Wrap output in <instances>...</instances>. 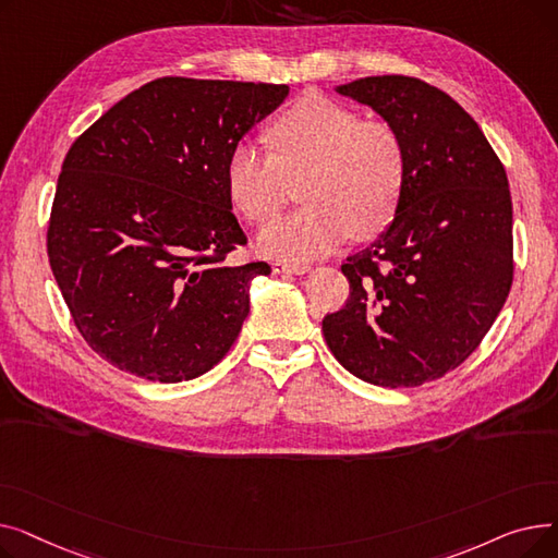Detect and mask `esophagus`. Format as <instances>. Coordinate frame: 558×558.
Masks as SVG:
<instances>
[{
  "label": "esophagus",
  "instance_id": "obj_1",
  "mask_svg": "<svg viewBox=\"0 0 558 558\" xmlns=\"http://www.w3.org/2000/svg\"><path fill=\"white\" fill-rule=\"evenodd\" d=\"M307 269H310L307 264H301V262H284V259L274 262L276 274H305Z\"/></svg>",
  "mask_w": 558,
  "mask_h": 558
}]
</instances>
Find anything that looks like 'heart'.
<instances>
[{
  "instance_id": "1",
  "label": "heart",
  "mask_w": 558,
  "mask_h": 558,
  "mask_svg": "<svg viewBox=\"0 0 558 558\" xmlns=\"http://www.w3.org/2000/svg\"><path fill=\"white\" fill-rule=\"evenodd\" d=\"M271 154L242 140L226 162L234 208L253 223H269L289 196V181L305 205L259 234L271 257L307 259L339 246L348 234L383 232L407 183V149L398 129L320 93H307L267 126Z\"/></svg>"
}]
</instances>
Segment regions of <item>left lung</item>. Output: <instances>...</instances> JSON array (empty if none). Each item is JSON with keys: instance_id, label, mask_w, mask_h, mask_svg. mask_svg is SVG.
I'll return each instance as SVG.
<instances>
[{"instance_id": "obj_1", "label": "left lung", "mask_w": 558, "mask_h": 558, "mask_svg": "<svg viewBox=\"0 0 558 558\" xmlns=\"http://www.w3.org/2000/svg\"><path fill=\"white\" fill-rule=\"evenodd\" d=\"M402 135L407 183L387 232L348 255L343 307L324 337L343 368L377 387H421L475 353L513 282L507 171L450 95L402 74L337 87Z\"/></svg>"}]
</instances>
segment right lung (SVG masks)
<instances>
[{
	"label": "right lung",
	"mask_w": 558,
	"mask_h": 558,
	"mask_svg": "<svg viewBox=\"0 0 558 558\" xmlns=\"http://www.w3.org/2000/svg\"><path fill=\"white\" fill-rule=\"evenodd\" d=\"M287 85L162 76L117 101L63 160L47 228L58 289L85 343L114 368L183 383L219 364L267 262L248 240L226 162Z\"/></svg>",
	"instance_id": "add662e5"
}]
</instances>
